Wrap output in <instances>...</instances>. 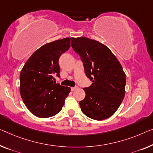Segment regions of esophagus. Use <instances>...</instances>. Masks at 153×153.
<instances>
[{
    "label": "esophagus",
    "mask_w": 153,
    "mask_h": 153,
    "mask_svg": "<svg viewBox=\"0 0 153 153\" xmlns=\"http://www.w3.org/2000/svg\"><path fill=\"white\" fill-rule=\"evenodd\" d=\"M78 88V86H75V87H72L71 88V91H74L75 90H76Z\"/></svg>",
    "instance_id": "34e87169"
}]
</instances>
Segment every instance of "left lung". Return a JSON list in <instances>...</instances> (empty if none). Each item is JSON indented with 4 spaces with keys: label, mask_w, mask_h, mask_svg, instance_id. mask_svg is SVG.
I'll return each mask as SVG.
<instances>
[{
    "label": "left lung",
    "mask_w": 153,
    "mask_h": 153,
    "mask_svg": "<svg viewBox=\"0 0 153 153\" xmlns=\"http://www.w3.org/2000/svg\"><path fill=\"white\" fill-rule=\"evenodd\" d=\"M71 47L93 82L83 88L86 96L79 102L82 112L95 120L110 117L124 97L126 78L122 65L108 47L96 40L72 38Z\"/></svg>",
    "instance_id": "8db88e82"
}]
</instances>
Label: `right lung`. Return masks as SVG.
Returning <instances> with one entry per match:
<instances>
[{"mask_svg":"<svg viewBox=\"0 0 153 153\" xmlns=\"http://www.w3.org/2000/svg\"><path fill=\"white\" fill-rule=\"evenodd\" d=\"M71 38L47 43L25 64L20 75V93L27 108L40 118L52 117L62 110L70 88L56 82L60 77L59 58L69 49Z\"/></svg>","mask_w":153,"mask_h":153,"instance_id":"right-lung-1","label":"right lung"}]
</instances>
